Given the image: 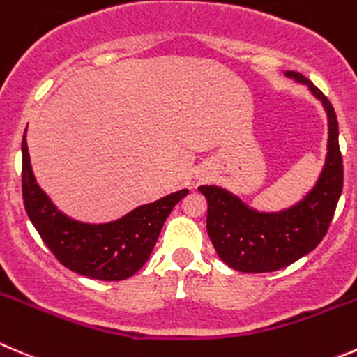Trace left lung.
Here are the masks:
<instances>
[{
    "instance_id": "1",
    "label": "left lung",
    "mask_w": 357,
    "mask_h": 357,
    "mask_svg": "<svg viewBox=\"0 0 357 357\" xmlns=\"http://www.w3.org/2000/svg\"><path fill=\"white\" fill-rule=\"evenodd\" d=\"M284 75L309 86L328 116V153L316 185L303 199L281 211L255 209L223 186H199L207 200V234L218 256L230 268L245 274L279 271L314 251L326 235L344 186L333 106L303 75L296 71Z\"/></svg>"
}]
</instances>
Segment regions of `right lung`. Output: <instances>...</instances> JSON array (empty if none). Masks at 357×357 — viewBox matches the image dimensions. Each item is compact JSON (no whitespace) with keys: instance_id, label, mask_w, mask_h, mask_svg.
I'll list each match as a JSON object with an SVG mask.
<instances>
[{"instance_id":"obj_1","label":"right lung","mask_w":357,"mask_h":357,"mask_svg":"<svg viewBox=\"0 0 357 357\" xmlns=\"http://www.w3.org/2000/svg\"><path fill=\"white\" fill-rule=\"evenodd\" d=\"M27 132V129H26ZM22 137V197L26 213L55 258L79 275L123 281L148 261L165 220L188 190L136 207L108 223H85L57 209L40 188Z\"/></svg>"}]
</instances>
